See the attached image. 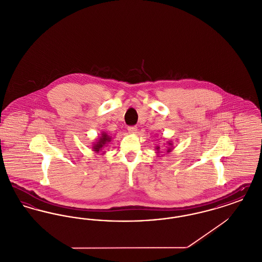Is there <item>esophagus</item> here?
Masks as SVG:
<instances>
[{"label": "esophagus", "mask_w": 262, "mask_h": 262, "mask_svg": "<svg viewBox=\"0 0 262 262\" xmlns=\"http://www.w3.org/2000/svg\"><path fill=\"white\" fill-rule=\"evenodd\" d=\"M127 130L130 134H136L137 132V127L136 125H130V126H127Z\"/></svg>", "instance_id": "34e87169"}]
</instances>
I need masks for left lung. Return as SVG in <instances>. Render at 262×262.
<instances>
[{"instance_id": "1", "label": "left lung", "mask_w": 262, "mask_h": 262, "mask_svg": "<svg viewBox=\"0 0 262 262\" xmlns=\"http://www.w3.org/2000/svg\"><path fill=\"white\" fill-rule=\"evenodd\" d=\"M168 144H169V145H171V146H172V145H173V144H172V143H171V142H169V143H168ZM155 149L157 150V153H159V150H160V147H158V146H157V147H156V148H155ZM171 150H172V148H168V149H167V152H170V151H171Z\"/></svg>"}]
</instances>
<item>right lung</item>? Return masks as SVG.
Instances as JSON below:
<instances>
[{
	"label": "right lung",
	"instance_id": "1",
	"mask_svg": "<svg viewBox=\"0 0 262 262\" xmlns=\"http://www.w3.org/2000/svg\"><path fill=\"white\" fill-rule=\"evenodd\" d=\"M110 139H111V138H110V137H108L107 134L103 133V134L101 135V137H99L98 141L93 145V147H92L93 151L99 152L100 150H102V148L106 145V143L110 141Z\"/></svg>",
	"mask_w": 262,
	"mask_h": 262
}]
</instances>
